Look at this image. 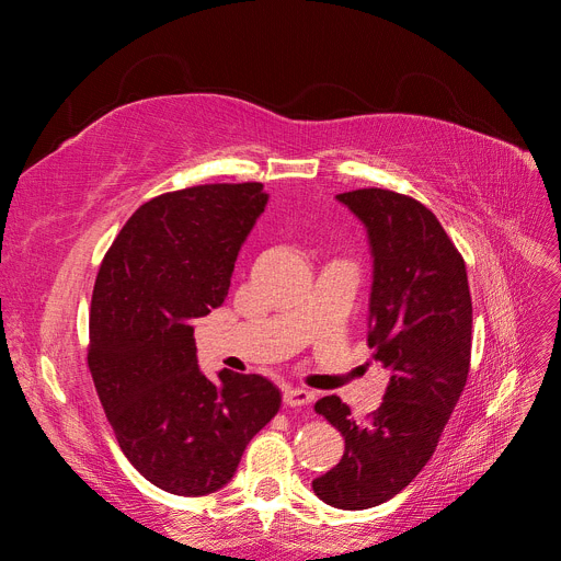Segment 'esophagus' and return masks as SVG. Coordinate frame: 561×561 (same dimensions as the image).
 I'll list each match as a JSON object with an SVG mask.
<instances>
[{
	"label": "esophagus",
	"instance_id": "1",
	"mask_svg": "<svg viewBox=\"0 0 561 561\" xmlns=\"http://www.w3.org/2000/svg\"><path fill=\"white\" fill-rule=\"evenodd\" d=\"M283 402L287 407H304V404L313 402V393H311V390H307V388H285Z\"/></svg>",
	"mask_w": 561,
	"mask_h": 561
}]
</instances>
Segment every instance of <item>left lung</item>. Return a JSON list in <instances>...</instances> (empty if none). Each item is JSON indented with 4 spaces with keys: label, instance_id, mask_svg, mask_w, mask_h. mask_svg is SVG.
Here are the masks:
<instances>
[{
    "label": "left lung",
    "instance_id": "1",
    "mask_svg": "<svg viewBox=\"0 0 561 561\" xmlns=\"http://www.w3.org/2000/svg\"><path fill=\"white\" fill-rule=\"evenodd\" d=\"M336 201L367 229V344L388 386L365 421L336 396L316 402L346 449L313 491L339 511H367L400 494L433 456L468 379L472 301L466 262L423 203L375 186Z\"/></svg>",
    "mask_w": 561,
    "mask_h": 561
}]
</instances>
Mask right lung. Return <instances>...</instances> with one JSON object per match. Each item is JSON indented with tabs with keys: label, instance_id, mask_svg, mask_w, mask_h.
Returning <instances> with one entry per match:
<instances>
[{
	"label": "right lung",
	"instance_id": "right-lung-1",
	"mask_svg": "<svg viewBox=\"0 0 561 561\" xmlns=\"http://www.w3.org/2000/svg\"><path fill=\"white\" fill-rule=\"evenodd\" d=\"M266 201L260 182L161 194L130 215L100 264L91 377L118 447L168 494L222 489L250 439L278 414L280 390L268 379L203 375L192 325L222 307Z\"/></svg>",
	"mask_w": 561,
	"mask_h": 561
}]
</instances>
